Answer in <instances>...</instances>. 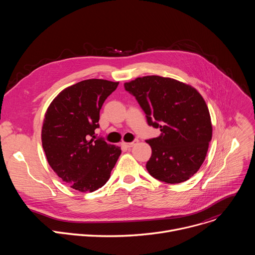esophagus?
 <instances>
[{
  "mask_svg": "<svg viewBox=\"0 0 255 255\" xmlns=\"http://www.w3.org/2000/svg\"><path fill=\"white\" fill-rule=\"evenodd\" d=\"M137 142H138V140H134L133 142H129V143H127V142H122V143H121V145H122V147H125V148H131L132 146H134V145H135Z\"/></svg>",
  "mask_w": 255,
  "mask_h": 255,
  "instance_id": "34e87169",
  "label": "esophagus"
}]
</instances>
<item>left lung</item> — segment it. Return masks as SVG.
Wrapping results in <instances>:
<instances>
[{"label":"left lung","instance_id":"8db88e82","mask_svg":"<svg viewBox=\"0 0 255 255\" xmlns=\"http://www.w3.org/2000/svg\"><path fill=\"white\" fill-rule=\"evenodd\" d=\"M124 88L146 114L148 125L161 132L146 140L152 149L146 163L149 174L166 184L189 179L203 164L212 139L203 97L189 85L158 76L137 78Z\"/></svg>","mask_w":255,"mask_h":255}]
</instances>
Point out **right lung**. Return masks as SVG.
<instances>
[{
  "instance_id": "right-lung-1",
  "label": "right lung",
  "mask_w": 255,
  "mask_h": 255,
  "mask_svg": "<svg viewBox=\"0 0 255 255\" xmlns=\"http://www.w3.org/2000/svg\"><path fill=\"white\" fill-rule=\"evenodd\" d=\"M119 83L86 80L64 89L51 102L41 139L54 172L80 192H94L110 178L121 148L96 137L100 110Z\"/></svg>"
}]
</instances>
